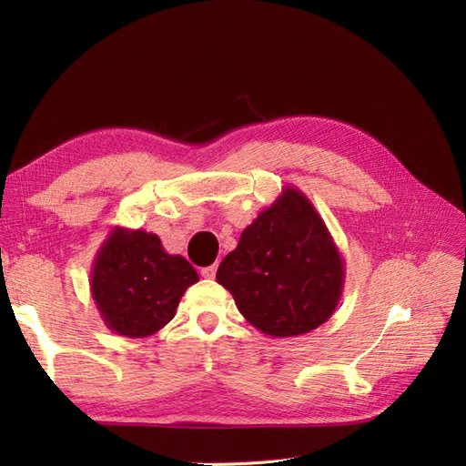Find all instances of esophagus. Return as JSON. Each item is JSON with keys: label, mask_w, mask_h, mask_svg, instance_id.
I'll use <instances>...</instances> for the list:
<instances>
[{"label": "esophagus", "mask_w": 466, "mask_h": 466, "mask_svg": "<svg viewBox=\"0 0 466 466\" xmlns=\"http://www.w3.org/2000/svg\"><path fill=\"white\" fill-rule=\"evenodd\" d=\"M216 272H218V266H216V264L206 266V268H202V270H200V274H202L204 278H214Z\"/></svg>", "instance_id": "34e87169"}]
</instances>
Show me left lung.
Masks as SVG:
<instances>
[{
	"instance_id": "8db88e82",
	"label": "left lung",
	"mask_w": 466,
	"mask_h": 466,
	"mask_svg": "<svg viewBox=\"0 0 466 466\" xmlns=\"http://www.w3.org/2000/svg\"><path fill=\"white\" fill-rule=\"evenodd\" d=\"M216 278L252 327L291 338L332 317L344 289V260L311 200L286 187L241 233Z\"/></svg>"
}]
</instances>
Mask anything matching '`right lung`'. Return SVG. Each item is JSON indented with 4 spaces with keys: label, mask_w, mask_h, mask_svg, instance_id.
Segmentation results:
<instances>
[{
    "label": "right lung",
    "mask_w": 466,
    "mask_h": 466,
    "mask_svg": "<svg viewBox=\"0 0 466 466\" xmlns=\"http://www.w3.org/2000/svg\"><path fill=\"white\" fill-rule=\"evenodd\" d=\"M196 281L194 266L168 255L155 233L115 228L96 250L89 284L112 332L146 338L173 320L180 298Z\"/></svg>",
    "instance_id": "obj_1"
}]
</instances>
